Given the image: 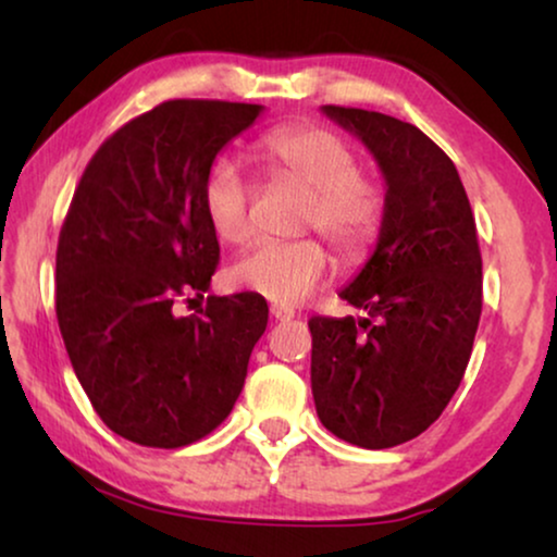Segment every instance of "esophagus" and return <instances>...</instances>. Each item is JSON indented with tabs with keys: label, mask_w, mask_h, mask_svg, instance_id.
I'll list each match as a JSON object with an SVG mask.
<instances>
[{
	"label": "esophagus",
	"mask_w": 557,
	"mask_h": 557,
	"mask_svg": "<svg viewBox=\"0 0 557 557\" xmlns=\"http://www.w3.org/2000/svg\"><path fill=\"white\" fill-rule=\"evenodd\" d=\"M271 319L273 322H288V319H294V309L281 307V304H271Z\"/></svg>",
	"instance_id": "34e87169"
}]
</instances>
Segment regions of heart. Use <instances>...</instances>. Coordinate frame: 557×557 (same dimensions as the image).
Here are the masks:
<instances>
[{"label":"heart","instance_id":"b5f03b06","mask_svg":"<svg viewBox=\"0 0 557 557\" xmlns=\"http://www.w3.org/2000/svg\"><path fill=\"white\" fill-rule=\"evenodd\" d=\"M273 177L307 187L301 225L322 231L337 253L357 261L372 248L385 223V195L360 172L355 149L324 126L278 128L261 141ZM250 185L238 164L218 157L202 180V210L210 231L225 243L250 235ZM330 253L317 238L261 240L231 265V284L281 307H292L322 284Z\"/></svg>","mask_w":557,"mask_h":557}]
</instances>
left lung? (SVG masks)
Segmentation results:
<instances>
[{
  "instance_id": "obj_1",
  "label": "left lung",
  "mask_w": 557,
  "mask_h": 557,
  "mask_svg": "<svg viewBox=\"0 0 557 557\" xmlns=\"http://www.w3.org/2000/svg\"><path fill=\"white\" fill-rule=\"evenodd\" d=\"M385 180V223L339 292L362 319L311 317L319 421L362 448H391L444 413L482 317L476 223L451 159L421 128L377 111L322 106Z\"/></svg>"
}]
</instances>
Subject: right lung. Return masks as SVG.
Segmentation results:
<instances>
[{
  "instance_id": "1",
  "label": "right lung",
  "mask_w": 557,
  "mask_h": 557,
  "mask_svg": "<svg viewBox=\"0 0 557 557\" xmlns=\"http://www.w3.org/2000/svg\"><path fill=\"white\" fill-rule=\"evenodd\" d=\"M261 111L159 103L109 136L75 187L55 258L60 334L90 406L139 446L180 448L218 429L269 324L253 294L174 314L177 296L208 292L220 261L205 172Z\"/></svg>"
}]
</instances>
